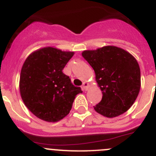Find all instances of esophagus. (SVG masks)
<instances>
[{"mask_svg": "<svg viewBox=\"0 0 156 156\" xmlns=\"http://www.w3.org/2000/svg\"><path fill=\"white\" fill-rule=\"evenodd\" d=\"M89 87H90V85H89L88 83L84 82L83 84V89L84 90H86V91H87V90H88Z\"/></svg>", "mask_w": 156, "mask_h": 156, "instance_id": "1", "label": "esophagus"}]
</instances>
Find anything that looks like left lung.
<instances>
[{"label": "left lung", "instance_id": "obj_1", "mask_svg": "<svg viewBox=\"0 0 156 156\" xmlns=\"http://www.w3.org/2000/svg\"><path fill=\"white\" fill-rule=\"evenodd\" d=\"M82 56L94 69L103 93L95 110L108 118L126 112L136 101L141 87L140 68L136 58L115 46L84 50Z\"/></svg>", "mask_w": 156, "mask_h": 156}]
</instances>
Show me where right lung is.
Instances as JSON below:
<instances>
[{"label": "right lung", "mask_w": 156, "mask_h": 156, "mask_svg": "<svg viewBox=\"0 0 156 156\" xmlns=\"http://www.w3.org/2000/svg\"><path fill=\"white\" fill-rule=\"evenodd\" d=\"M74 52L51 47L33 52L26 59L20 76V93L25 106L34 115L49 122L69 114L80 87H75L63 68Z\"/></svg>", "instance_id": "obj_1"}]
</instances>
